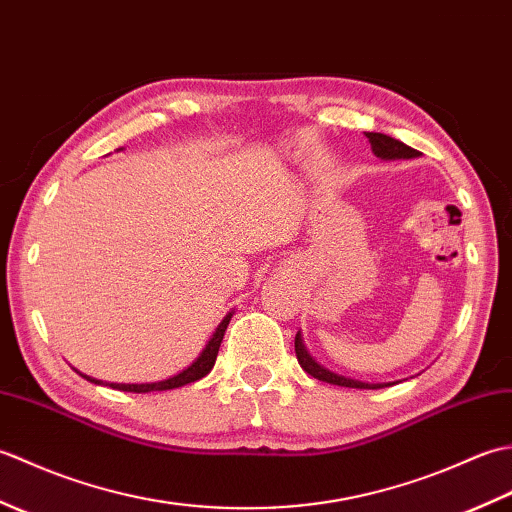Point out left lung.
<instances>
[{
    "label": "left lung",
    "instance_id": "obj_1",
    "mask_svg": "<svg viewBox=\"0 0 512 512\" xmlns=\"http://www.w3.org/2000/svg\"><path fill=\"white\" fill-rule=\"evenodd\" d=\"M365 136L369 138V145H372L374 156L380 160H411V158H420V151L411 149L409 145L400 143V140L391 138L387 134H376V132H365ZM295 352H297V361L303 367V372H308L310 376L323 380V383H330V385H339V387H356V389H380V387H389L398 383H363V380H356V378H347L341 376L336 372H330L328 367H323L321 363H317L312 358V354L308 352L306 343H303V336L301 330L295 336Z\"/></svg>",
    "mask_w": 512,
    "mask_h": 512
}]
</instances>
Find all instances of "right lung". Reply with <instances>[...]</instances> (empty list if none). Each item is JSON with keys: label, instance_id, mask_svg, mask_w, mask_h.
Wrapping results in <instances>:
<instances>
[{"label": "right lung", "instance_id": "obj_1", "mask_svg": "<svg viewBox=\"0 0 512 512\" xmlns=\"http://www.w3.org/2000/svg\"><path fill=\"white\" fill-rule=\"evenodd\" d=\"M116 151H123V147L116 149ZM233 314H235V310L226 312V317L220 323H217V328L209 336V341H206V345L202 347V352L198 354V358H195L191 365L180 369L178 374H173L165 380H156V383H107V380H99V378H92L88 374H81L79 369H76V372H79L85 380H90V383H94V385L112 387V389H118V391H136V394H149V391H167V389H176V387H184L189 383H195V380L204 378L213 369L217 352H220V345H222V339H224V332L228 328V323H231Z\"/></svg>", "mask_w": 512, "mask_h": 512}]
</instances>
